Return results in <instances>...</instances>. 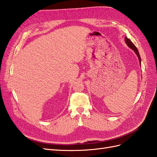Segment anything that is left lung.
Segmentation results:
<instances>
[{
  "instance_id": "obj_1",
  "label": "left lung",
  "mask_w": 157,
  "mask_h": 157,
  "mask_svg": "<svg viewBox=\"0 0 157 157\" xmlns=\"http://www.w3.org/2000/svg\"><path fill=\"white\" fill-rule=\"evenodd\" d=\"M125 42H126L127 46H128V47L130 48L131 49H132V50L134 51V52L136 53V55L138 57V59H139V61H140V65L141 66V57H140V53H139V51L137 50V48H136V47L134 45V44L129 40L127 37H125Z\"/></svg>"
}]
</instances>
